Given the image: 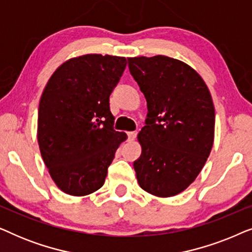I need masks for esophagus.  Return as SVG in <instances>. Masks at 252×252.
I'll use <instances>...</instances> for the list:
<instances>
[{"label": "esophagus", "mask_w": 252, "mask_h": 252, "mask_svg": "<svg viewBox=\"0 0 252 252\" xmlns=\"http://www.w3.org/2000/svg\"><path fill=\"white\" fill-rule=\"evenodd\" d=\"M136 132H128L127 133V136H128V141H134L136 137Z\"/></svg>", "instance_id": "1"}]
</instances>
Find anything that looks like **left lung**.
<instances>
[{
    "label": "left lung",
    "mask_w": 252,
    "mask_h": 252,
    "mask_svg": "<svg viewBox=\"0 0 252 252\" xmlns=\"http://www.w3.org/2000/svg\"><path fill=\"white\" fill-rule=\"evenodd\" d=\"M127 60L148 108L146 126L137 134L142 153L133 163L137 182L157 197L175 196L194 182L211 153V94L185 62L163 55Z\"/></svg>",
    "instance_id": "obj_1"
}]
</instances>
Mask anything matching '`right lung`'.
I'll use <instances>...</instances> for the list:
<instances>
[{
  "mask_svg": "<svg viewBox=\"0 0 252 252\" xmlns=\"http://www.w3.org/2000/svg\"><path fill=\"white\" fill-rule=\"evenodd\" d=\"M125 57L87 54L64 62L40 98L37 142L49 174L62 191L86 196L104 184L108 167L127 134L113 129L110 94Z\"/></svg>",
  "mask_w": 252,
  "mask_h": 252,
  "instance_id": "obj_1",
  "label": "right lung"
}]
</instances>
